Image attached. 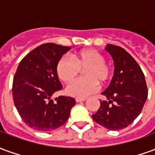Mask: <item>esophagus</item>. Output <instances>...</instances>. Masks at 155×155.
Instances as JSON below:
<instances>
[{
  "label": "esophagus",
  "instance_id": "1",
  "mask_svg": "<svg viewBox=\"0 0 155 155\" xmlns=\"http://www.w3.org/2000/svg\"><path fill=\"white\" fill-rule=\"evenodd\" d=\"M86 101V98H76L75 101L76 102H81V101Z\"/></svg>",
  "mask_w": 155,
  "mask_h": 155
}]
</instances>
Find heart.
<instances>
[{"label": "heart", "mask_w": 155, "mask_h": 155, "mask_svg": "<svg viewBox=\"0 0 155 155\" xmlns=\"http://www.w3.org/2000/svg\"><path fill=\"white\" fill-rule=\"evenodd\" d=\"M72 61L63 56L58 61L56 72L59 78L69 83L84 70V79H77L66 88L67 93L76 98H85L99 89V83H106L112 74L110 66L105 63V58L99 51L85 49L73 54Z\"/></svg>", "instance_id": "heart-1"}]
</instances>
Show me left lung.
Returning a JSON list of instances; mask_svg holds the SVG:
<instances>
[{"label": "left lung", "instance_id": "1", "mask_svg": "<svg viewBox=\"0 0 155 155\" xmlns=\"http://www.w3.org/2000/svg\"><path fill=\"white\" fill-rule=\"evenodd\" d=\"M105 50L114 61V76L101 93L107 101H100V109L92 118L108 130H120L139 116L148 97V89L141 68L124 49L108 44Z\"/></svg>", "mask_w": 155, "mask_h": 155}]
</instances>
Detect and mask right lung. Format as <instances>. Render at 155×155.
Instances as JSON below:
<instances>
[{
  "label": "right lung",
  "instance_id": "add662e5",
  "mask_svg": "<svg viewBox=\"0 0 155 155\" xmlns=\"http://www.w3.org/2000/svg\"><path fill=\"white\" fill-rule=\"evenodd\" d=\"M71 50L54 43L39 45L20 62L13 79L12 95L22 120L32 129L42 132L55 130L69 119L75 100L70 96L52 95L62 89L56 65Z\"/></svg>",
  "mask_w": 155,
  "mask_h": 155
}]
</instances>
